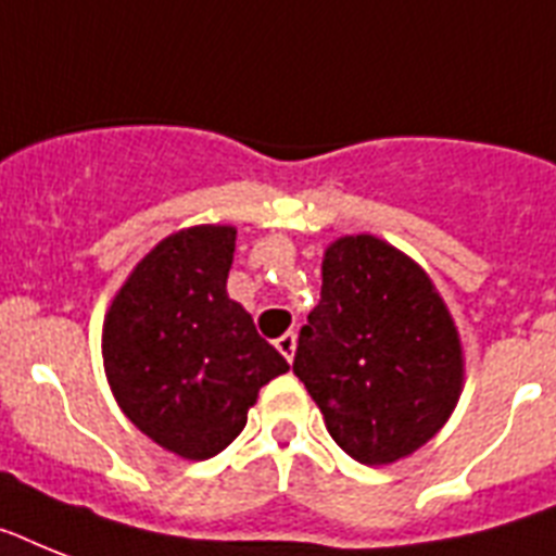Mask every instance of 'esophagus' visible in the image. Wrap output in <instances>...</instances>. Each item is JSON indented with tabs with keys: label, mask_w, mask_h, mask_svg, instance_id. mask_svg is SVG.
I'll use <instances>...</instances> for the list:
<instances>
[{
	"label": "esophagus",
	"mask_w": 556,
	"mask_h": 556,
	"mask_svg": "<svg viewBox=\"0 0 556 556\" xmlns=\"http://www.w3.org/2000/svg\"><path fill=\"white\" fill-rule=\"evenodd\" d=\"M277 349H279V354L286 356L288 363H291L293 351H296V333H293V331L282 333V337H279V340H277Z\"/></svg>",
	"instance_id": "34e87169"
}]
</instances>
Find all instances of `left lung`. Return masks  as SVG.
<instances>
[{
  "instance_id": "left-lung-1",
  "label": "left lung",
  "mask_w": 556,
  "mask_h": 556,
  "mask_svg": "<svg viewBox=\"0 0 556 556\" xmlns=\"http://www.w3.org/2000/svg\"><path fill=\"white\" fill-rule=\"evenodd\" d=\"M293 374L349 457L388 466L445 426L463 391V345L434 282L371 233L323 256L319 305L302 325Z\"/></svg>"
}]
</instances>
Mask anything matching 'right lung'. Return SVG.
I'll list each match as a JSON object with an SVG mask.
<instances>
[{"mask_svg":"<svg viewBox=\"0 0 556 556\" xmlns=\"http://www.w3.org/2000/svg\"><path fill=\"white\" fill-rule=\"evenodd\" d=\"M233 248L231 225L170 233L130 270L105 314L102 356L116 403L176 457L228 448L260 388L288 371L228 296Z\"/></svg>","mask_w":556,"mask_h":556,"instance_id":"add662e5","label":"right lung"}]
</instances>
